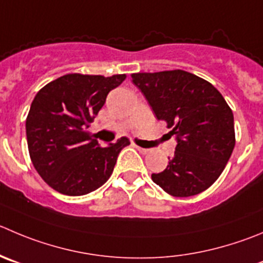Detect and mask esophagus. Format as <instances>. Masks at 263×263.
<instances>
[{"label":"esophagus","mask_w":263,"mask_h":263,"mask_svg":"<svg viewBox=\"0 0 263 263\" xmlns=\"http://www.w3.org/2000/svg\"><path fill=\"white\" fill-rule=\"evenodd\" d=\"M134 146H136V144H134ZM136 148L138 149V151L141 152V154H147V152L149 151L148 148H143V147H139V146H136Z\"/></svg>","instance_id":"esophagus-1"}]
</instances>
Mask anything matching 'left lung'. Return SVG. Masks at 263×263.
Instances as JSON below:
<instances>
[{"label":"left lung","instance_id":"8db88e82","mask_svg":"<svg viewBox=\"0 0 263 263\" xmlns=\"http://www.w3.org/2000/svg\"><path fill=\"white\" fill-rule=\"evenodd\" d=\"M157 120L166 121L177 146L173 157L152 181L176 197L200 194L223 172L235 147L234 115L221 92L182 69L133 73Z\"/></svg>","mask_w":263,"mask_h":263}]
</instances>
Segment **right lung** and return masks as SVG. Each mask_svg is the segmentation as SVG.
I'll return each mask as SVG.
<instances>
[{
  "label": "right lung",
  "instance_id": "obj_1",
  "mask_svg": "<svg viewBox=\"0 0 263 263\" xmlns=\"http://www.w3.org/2000/svg\"><path fill=\"white\" fill-rule=\"evenodd\" d=\"M125 74L111 77L69 73L45 85L27 116L29 156L41 178L55 191L81 196L106 183L126 137L107 147L86 129Z\"/></svg>",
  "mask_w": 263,
  "mask_h": 263
}]
</instances>
